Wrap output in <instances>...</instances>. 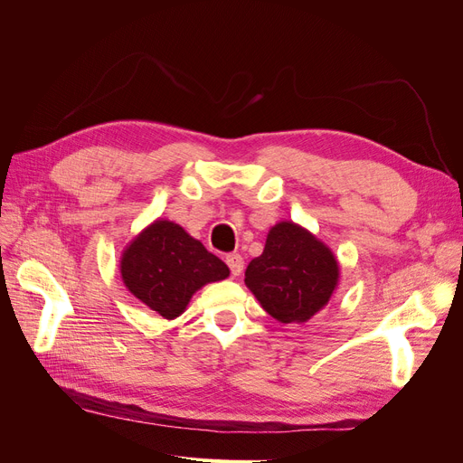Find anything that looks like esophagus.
I'll use <instances>...</instances> for the list:
<instances>
[{
  "instance_id": "esophagus-1",
  "label": "esophagus",
  "mask_w": 463,
  "mask_h": 463,
  "mask_svg": "<svg viewBox=\"0 0 463 463\" xmlns=\"http://www.w3.org/2000/svg\"><path fill=\"white\" fill-rule=\"evenodd\" d=\"M226 262H228V266H230V272L233 274V276H240L241 272H243V257L240 255V253H232V255H228L226 257Z\"/></svg>"
}]
</instances>
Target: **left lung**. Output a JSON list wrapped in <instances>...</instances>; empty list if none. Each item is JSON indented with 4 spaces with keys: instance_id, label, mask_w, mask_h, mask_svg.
Here are the masks:
<instances>
[{
    "instance_id": "8db88e82",
    "label": "left lung",
    "mask_w": 463,
    "mask_h": 463,
    "mask_svg": "<svg viewBox=\"0 0 463 463\" xmlns=\"http://www.w3.org/2000/svg\"><path fill=\"white\" fill-rule=\"evenodd\" d=\"M340 266L332 250L293 222L269 232L262 255L249 262L245 284L276 320L307 322L338 286Z\"/></svg>"
}]
</instances>
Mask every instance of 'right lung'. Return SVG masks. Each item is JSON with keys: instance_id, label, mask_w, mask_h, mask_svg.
<instances>
[{"instance_id": "add662e5", "label": "right lung", "mask_w": 463, "mask_h": 463, "mask_svg": "<svg viewBox=\"0 0 463 463\" xmlns=\"http://www.w3.org/2000/svg\"><path fill=\"white\" fill-rule=\"evenodd\" d=\"M228 276L226 264L170 220L150 223L121 257L125 288L167 320L185 311L194 291Z\"/></svg>"}]
</instances>
